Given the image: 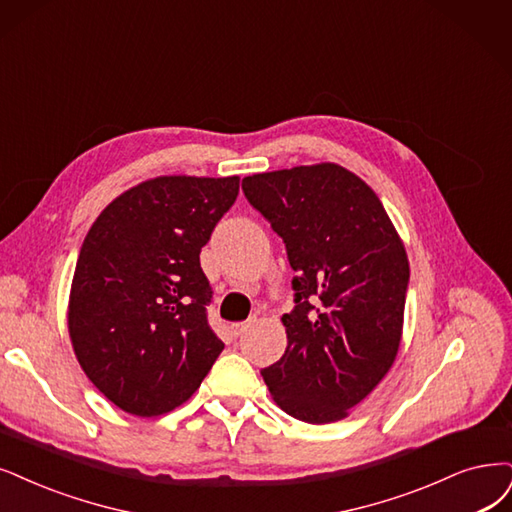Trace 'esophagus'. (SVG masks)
Instances as JSON below:
<instances>
[{
	"label": "esophagus",
	"instance_id": "obj_1",
	"mask_svg": "<svg viewBox=\"0 0 512 512\" xmlns=\"http://www.w3.org/2000/svg\"><path fill=\"white\" fill-rule=\"evenodd\" d=\"M255 323H257V316L246 318V320H242V323H236V325H232V333H234L236 337H240L244 331H249V329H251Z\"/></svg>",
	"mask_w": 512,
	"mask_h": 512
}]
</instances>
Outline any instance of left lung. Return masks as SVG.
I'll return each instance as SVG.
<instances>
[{"mask_svg": "<svg viewBox=\"0 0 512 512\" xmlns=\"http://www.w3.org/2000/svg\"><path fill=\"white\" fill-rule=\"evenodd\" d=\"M287 246L295 306L287 350L261 371L276 405L308 424L348 415L401 346L409 261L373 189L331 162L242 179Z\"/></svg>", "mask_w": 512, "mask_h": 512, "instance_id": "1", "label": "left lung"}]
</instances>
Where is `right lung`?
I'll return each mask as SVG.
<instances>
[{
    "mask_svg": "<svg viewBox=\"0 0 512 512\" xmlns=\"http://www.w3.org/2000/svg\"><path fill=\"white\" fill-rule=\"evenodd\" d=\"M238 177H158L92 223L69 295L73 352L107 399L151 418L183 405L223 342L208 325L200 251L238 196Z\"/></svg>",
    "mask_w": 512,
    "mask_h": 512,
    "instance_id": "obj_1",
    "label": "right lung"
}]
</instances>
